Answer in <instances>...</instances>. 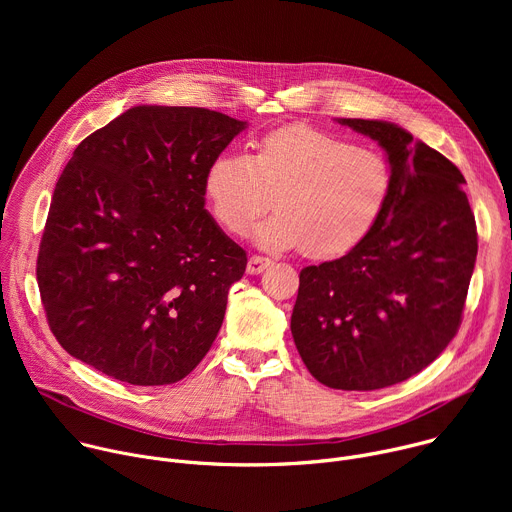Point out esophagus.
<instances>
[{
    "label": "esophagus",
    "mask_w": 512,
    "mask_h": 512,
    "mask_svg": "<svg viewBox=\"0 0 512 512\" xmlns=\"http://www.w3.org/2000/svg\"><path fill=\"white\" fill-rule=\"evenodd\" d=\"M269 263H271V261H269L267 257H263V255H253V257L249 259V263H247V273H249V275H259V273L265 271V267H267Z\"/></svg>",
    "instance_id": "obj_1"
}]
</instances>
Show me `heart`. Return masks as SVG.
Listing matches in <instances>:
<instances>
[{
    "instance_id": "heart-1",
    "label": "heart",
    "mask_w": 512,
    "mask_h": 512,
    "mask_svg": "<svg viewBox=\"0 0 512 512\" xmlns=\"http://www.w3.org/2000/svg\"><path fill=\"white\" fill-rule=\"evenodd\" d=\"M204 190L225 231L241 235L275 206L255 227V241L326 261L354 251L375 231L395 174L381 152L300 123L265 135L255 156H218L206 170Z\"/></svg>"
}]
</instances>
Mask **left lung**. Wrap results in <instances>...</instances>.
Listing matches in <instances>:
<instances>
[{"label": "left lung", "mask_w": 512, "mask_h": 512, "mask_svg": "<svg viewBox=\"0 0 512 512\" xmlns=\"http://www.w3.org/2000/svg\"><path fill=\"white\" fill-rule=\"evenodd\" d=\"M387 152L395 190L375 231L300 271L291 334L316 381L375 391L423 371L462 324L478 253L462 172L403 127L338 119Z\"/></svg>", "instance_id": "obj_1"}]
</instances>
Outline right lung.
I'll return each mask as SVG.
<instances>
[{
  "label": "right lung",
  "instance_id": "obj_1",
  "mask_svg": "<svg viewBox=\"0 0 512 512\" xmlns=\"http://www.w3.org/2000/svg\"><path fill=\"white\" fill-rule=\"evenodd\" d=\"M245 127L202 107L139 105L77 145L36 263L48 326L70 356L139 387L196 369L247 267L204 208V178Z\"/></svg>",
  "mask_w": 512,
  "mask_h": 512
}]
</instances>
